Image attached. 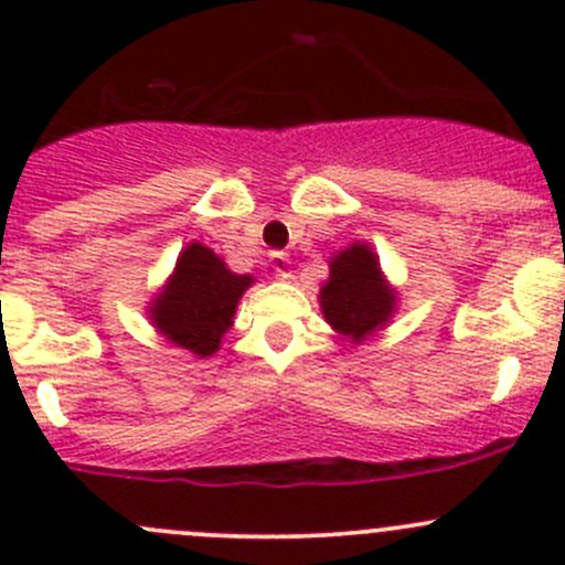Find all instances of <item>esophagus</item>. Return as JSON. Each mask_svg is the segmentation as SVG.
I'll return each mask as SVG.
<instances>
[{"instance_id":"esophagus-1","label":"esophagus","mask_w":565,"mask_h":565,"mask_svg":"<svg viewBox=\"0 0 565 565\" xmlns=\"http://www.w3.org/2000/svg\"><path fill=\"white\" fill-rule=\"evenodd\" d=\"M270 267H273V273H276L278 278H289V276H292V270H289V267H292V262H289V256L284 254V250H273V254H270Z\"/></svg>"}]
</instances>
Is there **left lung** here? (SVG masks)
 <instances>
[{"mask_svg":"<svg viewBox=\"0 0 565 565\" xmlns=\"http://www.w3.org/2000/svg\"><path fill=\"white\" fill-rule=\"evenodd\" d=\"M319 306L330 328L352 344H361L374 330L388 324L396 311V292L366 243H352L330 259V278L319 289Z\"/></svg>","mask_w":565,"mask_h":565,"instance_id":"1","label":"left lung"}]
</instances>
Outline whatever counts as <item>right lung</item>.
Masks as SVG:
<instances>
[{
    "label": "right lung",
    "instance_id": "1",
    "mask_svg": "<svg viewBox=\"0 0 565 565\" xmlns=\"http://www.w3.org/2000/svg\"><path fill=\"white\" fill-rule=\"evenodd\" d=\"M250 284L254 278L232 273L207 246L191 243L177 256L172 278L152 300L150 319L172 344L207 358L221 350L237 300Z\"/></svg>",
    "mask_w": 565,
    "mask_h": 565
}]
</instances>
